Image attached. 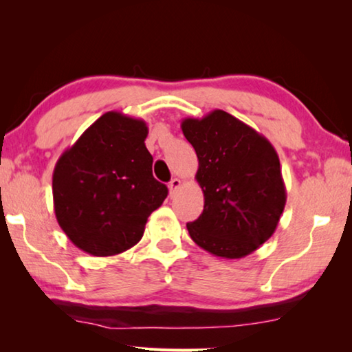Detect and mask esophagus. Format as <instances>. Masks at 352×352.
I'll use <instances>...</instances> for the list:
<instances>
[{
    "instance_id": "1",
    "label": "esophagus",
    "mask_w": 352,
    "mask_h": 352,
    "mask_svg": "<svg viewBox=\"0 0 352 352\" xmlns=\"http://www.w3.org/2000/svg\"><path fill=\"white\" fill-rule=\"evenodd\" d=\"M182 186V180L180 178H172L170 183H169V190H170V195H174L178 189Z\"/></svg>"
}]
</instances>
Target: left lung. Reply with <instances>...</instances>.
I'll return each mask as SVG.
<instances>
[{"label":"left lung","mask_w":352,"mask_h":352,"mask_svg":"<svg viewBox=\"0 0 352 352\" xmlns=\"http://www.w3.org/2000/svg\"><path fill=\"white\" fill-rule=\"evenodd\" d=\"M182 130L205 197L204 212L186 223L190 239L223 259L253 253L275 233L287 199L275 147L223 110L183 119Z\"/></svg>","instance_id":"8db88e82"}]
</instances>
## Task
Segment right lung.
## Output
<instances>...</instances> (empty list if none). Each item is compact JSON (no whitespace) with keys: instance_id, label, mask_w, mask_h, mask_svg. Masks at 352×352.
<instances>
[{"instance_id":"right-lung-1","label":"right lung","mask_w":352,"mask_h":352,"mask_svg":"<svg viewBox=\"0 0 352 352\" xmlns=\"http://www.w3.org/2000/svg\"><path fill=\"white\" fill-rule=\"evenodd\" d=\"M142 119L109 111L62 153L52 174L57 222L68 239L93 256L132 248L147 217L168 197L152 175Z\"/></svg>"}]
</instances>
